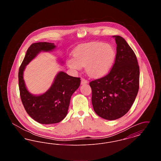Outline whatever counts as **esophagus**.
Returning a JSON list of instances; mask_svg holds the SVG:
<instances>
[{
    "mask_svg": "<svg viewBox=\"0 0 161 161\" xmlns=\"http://www.w3.org/2000/svg\"><path fill=\"white\" fill-rule=\"evenodd\" d=\"M87 83H88V81H87L86 80L83 79V78H82V79H81V85L87 84Z\"/></svg>",
    "mask_w": 161,
    "mask_h": 161,
    "instance_id": "esophagus-1",
    "label": "esophagus"
}]
</instances>
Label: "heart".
I'll return each mask as SVG.
<instances>
[{
  "mask_svg": "<svg viewBox=\"0 0 161 161\" xmlns=\"http://www.w3.org/2000/svg\"><path fill=\"white\" fill-rule=\"evenodd\" d=\"M67 64L70 69L79 70L85 67L86 74L92 78L106 75L112 68L116 57L114 47L102 42H91L77 47Z\"/></svg>",
  "mask_w": 161,
  "mask_h": 161,
  "instance_id": "b5f03b06",
  "label": "heart"
}]
</instances>
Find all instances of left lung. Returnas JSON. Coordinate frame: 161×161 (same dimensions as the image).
Segmentation results:
<instances>
[{
  "label": "left lung",
  "instance_id": "1",
  "mask_svg": "<svg viewBox=\"0 0 161 161\" xmlns=\"http://www.w3.org/2000/svg\"><path fill=\"white\" fill-rule=\"evenodd\" d=\"M112 37L117 45L114 66L106 76L89 83L95 112L111 121L128 112L137 96L139 84V67L135 53L122 37Z\"/></svg>",
  "mask_w": 161,
  "mask_h": 161
}]
</instances>
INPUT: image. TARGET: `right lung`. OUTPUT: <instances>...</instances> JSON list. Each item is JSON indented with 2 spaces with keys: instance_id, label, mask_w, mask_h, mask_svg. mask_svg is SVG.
I'll return each mask as SVG.
<instances>
[{
  "instance_id": "add662e5",
  "label": "right lung",
  "mask_w": 161,
  "mask_h": 161,
  "mask_svg": "<svg viewBox=\"0 0 161 161\" xmlns=\"http://www.w3.org/2000/svg\"><path fill=\"white\" fill-rule=\"evenodd\" d=\"M55 49L56 46L52 43L32 44L27 50L19 70V86L23 106L33 119L42 124L59 123L66 116L71 96L78 89L81 82L80 78L72 77L60 71L45 93L34 95L28 91L23 77L26 66L40 53L51 52ZM59 61L64 64L63 60Z\"/></svg>"
}]
</instances>
